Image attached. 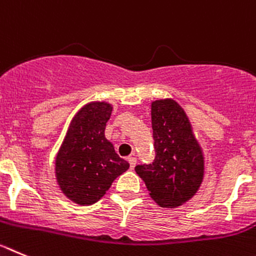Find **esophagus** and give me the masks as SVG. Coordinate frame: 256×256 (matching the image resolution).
Returning <instances> with one entry per match:
<instances>
[{"instance_id":"esophagus-1","label":"esophagus","mask_w":256,"mask_h":256,"mask_svg":"<svg viewBox=\"0 0 256 256\" xmlns=\"http://www.w3.org/2000/svg\"><path fill=\"white\" fill-rule=\"evenodd\" d=\"M128 163H130V168L131 170H134V167L136 166V158H135V156H128Z\"/></svg>"}]
</instances>
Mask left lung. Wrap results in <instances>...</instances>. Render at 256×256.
<instances>
[{"label": "left lung", "instance_id": "8db88e82", "mask_svg": "<svg viewBox=\"0 0 256 256\" xmlns=\"http://www.w3.org/2000/svg\"><path fill=\"white\" fill-rule=\"evenodd\" d=\"M156 158L135 167L152 199L163 208H176L194 196L204 177V156L190 121L174 100L152 103Z\"/></svg>", "mask_w": 256, "mask_h": 256}]
</instances>
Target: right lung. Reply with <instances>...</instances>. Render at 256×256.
Returning a JSON list of instances; mask_svg holds the SVG:
<instances>
[{
    "mask_svg": "<svg viewBox=\"0 0 256 256\" xmlns=\"http://www.w3.org/2000/svg\"><path fill=\"white\" fill-rule=\"evenodd\" d=\"M112 106L92 102L80 110L68 126L56 156V178L66 196L79 206H92L111 188L130 164L120 158L104 136Z\"/></svg>",
    "mask_w": 256,
    "mask_h": 256,
    "instance_id": "add662e5",
    "label": "right lung"
}]
</instances>
